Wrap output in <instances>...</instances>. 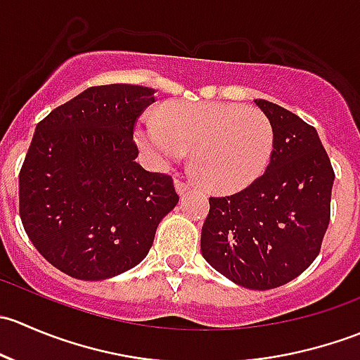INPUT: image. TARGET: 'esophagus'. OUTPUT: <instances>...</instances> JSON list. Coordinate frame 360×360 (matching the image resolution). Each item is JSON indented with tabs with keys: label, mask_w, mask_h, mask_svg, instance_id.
<instances>
[{
	"label": "esophagus",
	"mask_w": 360,
	"mask_h": 360,
	"mask_svg": "<svg viewBox=\"0 0 360 360\" xmlns=\"http://www.w3.org/2000/svg\"><path fill=\"white\" fill-rule=\"evenodd\" d=\"M174 184H176V191H177V193H179V195H184L188 190H190V186H188L186 183H183V181H181V179L174 181Z\"/></svg>",
	"instance_id": "esophagus-1"
}]
</instances>
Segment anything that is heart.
<instances>
[{
	"label": "heart",
	"instance_id": "heart-1",
	"mask_svg": "<svg viewBox=\"0 0 360 360\" xmlns=\"http://www.w3.org/2000/svg\"><path fill=\"white\" fill-rule=\"evenodd\" d=\"M137 141L158 163L191 150L195 172L209 190L231 193L263 176L275 148L270 118L252 106L179 103L137 127Z\"/></svg>",
	"mask_w": 360,
	"mask_h": 360
}]
</instances>
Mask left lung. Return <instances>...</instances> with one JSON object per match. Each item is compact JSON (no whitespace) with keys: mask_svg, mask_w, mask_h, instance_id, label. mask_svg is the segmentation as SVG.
<instances>
[{"mask_svg":"<svg viewBox=\"0 0 360 360\" xmlns=\"http://www.w3.org/2000/svg\"><path fill=\"white\" fill-rule=\"evenodd\" d=\"M254 103L274 125L270 163L245 190L209 198L200 248L231 282L266 291L291 282L319 256L335 170L314 127L270 101Z\"/></svg>","mask_w":360,"mask_h":360,"instance_id":"8db88e82","label":"left lung"}]
</instances>
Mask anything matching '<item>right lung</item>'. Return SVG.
I'll return each instance as SVG.
<instances>
[{
	"label": "right lung",
	"mask_w": 360,
	"mask_h": 360,
	"mask_svg": "<svg viewBox=\"0 0 360 360\" xmlns=\"http://www.w3.org/2000/svg\"><path fill=\"white\" fill-rule=\"evenodd\" d=\"M151 103L148 86H90L36 125L19 174L20 219L69 277L106 281L139 264L179 202L172 177L136 162L134 123Z\"/></svg>",
	"instance_id": "1"
}]
</instances>
